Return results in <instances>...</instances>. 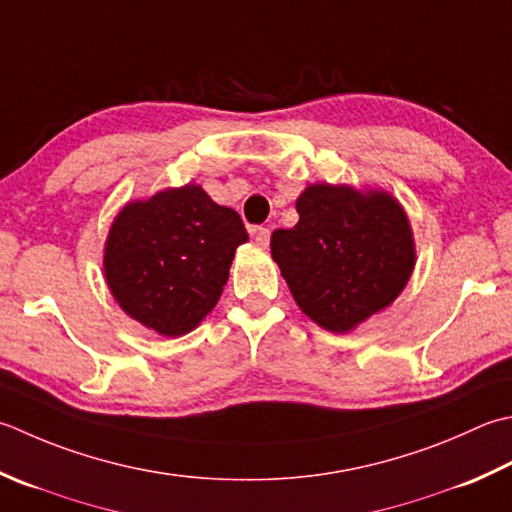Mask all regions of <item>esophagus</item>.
Instances as JSON below:
<instances>
[{"label": "esophagus", "mask_w": 512, "mask_h": 512, "mask_svg": "<svg viewBox=\"0 0 512 512\" xmlns=\"http://www.w3.org/2000/svg\"><path fill=\"white\" fill-rule=\"evenodd\" d=\"M253 237H255V242H257L259 246H268V242H270V230L259 226V228L253 230Z\"/></svg>", "instance_id": "obj_1"}]
</instances>
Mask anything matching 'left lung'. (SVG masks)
Wrapping results in <instances>:
<instances>
[{
	"label": "left lung",
	"instance_id": "1",
	"mask_svg": "<svg viewBox=\"0 0 512 512\" xmlns=\"http://www.w3.org/2000/svg\"><path fill=\"white\" fill-rule=\"evenodd\" d=\"M299 222L270 237V253L297 306L330 333H348L390 306L415 268L410 222L384 190L313 184Z\"/></svg>",
	"mask_w": 512,
	"mask_h": 512
}]
</instances>
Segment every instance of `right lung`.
Returning a JSON list of instances; mask_svg holds the SVG:
<instances>
[{"label": "right lung", "instance_id": "1", "mask_svg": "<svg viewBox=\"0 0 512 512\" xmlns=\"http://www.w3.org/2000/svg\"><path fill=\"white\" fill-rule=\"evenodd\" d=\"M242 217L197 184L128 202L108 230L104 275L126 315L164 337L197 328L228 282Z\"/></svg>", "mask_w": 512, "mask_h": 512}]
</instances>
